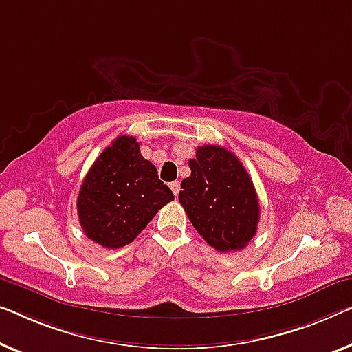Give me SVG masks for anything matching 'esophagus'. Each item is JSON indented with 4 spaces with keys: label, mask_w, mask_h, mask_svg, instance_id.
I'll return each mask as SVG.
<instances>
[{
    "label": "esophagus",
    "mask_w": 352,
    "mask_h": 352,
    "mask_svg": "<svg viewBox=\"0 0 352 352\" xmlns=\"http://www.w3.org/2000/svg\"><path fill=\"white\" fill-rule=\"evenodd\" d=\"M170 190H172V192L175 194V197H177L178 191H180V183H178V182H172V183H170Z\"/></svg>",
    "instance_id": "obj_1"
}]
</instances>
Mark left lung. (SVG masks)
<instances>
[{"label":"left lung","mask_w":352,"mask_h":352,"mask_svg":"<svg viewBox=\"0 0 352 352\" xmlns=\"http://www.w3.org/2000/svg\"><path fill=\"white\" fill-rule=\"evenodd\" d=\"M188 164L178 201L194 229L221 253L243 250L259 223L258 194L243 164L218 145L199 146Z\"/></svg>","instance_id":"1"}]
</instances>
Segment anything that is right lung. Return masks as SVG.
Here are the masks:
<instances>
[{"instance_id": "add662e5", "label": "right lung", "mask_w": 352, "mask_h": 352, "mask_svg": "<svg viewBox=\"0 0 352 352\" xmlns=\"http://www.w3.org/2000/svg\"><path fill=\"white\" fill-rule=\"evenodd\" d=\"M174 201L158 170L140 155L139 142L120 135L83 180L77 197L83 232L104 248H122L138 237L158 210Z\"/></svg>"}]
</instances>
